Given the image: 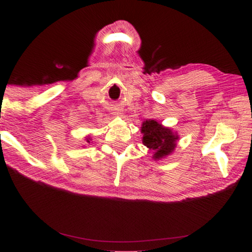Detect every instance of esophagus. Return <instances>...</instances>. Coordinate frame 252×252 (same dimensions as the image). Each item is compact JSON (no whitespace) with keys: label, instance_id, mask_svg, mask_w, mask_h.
<instances>
[{"label":"esophagus","instance_id":"1","mask_svg":"<svg viewBox=\"0 0 252 252\" xmlns=\"http://www.w3.org/2000/svg\"><path fill=\"white\" fill-rule=\"evenodd\" d=\"M114 114H121V112H120V111H116V112H113Z\"/></svg>","mask_w":252,"mask_h":252}]
</instances>
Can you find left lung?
I'll return each mask as SVG.
<instances>
[{"label":"left lung","mask_w":252,"mask_h":252,"mask_svg":"<svg viewBox=\"0 0 252 252\" xmlns=\"http://www.w3.org/2000/svg\"><path fill=\"white\" fill-rule=\"evenodd\" d=\"M141 131L143 133L142 142L144 146L155 151V159L159 160L169 156L176 148L178 135L173 134L171 130L163 127L155 120L144 121Z\"/></svg>","instance_id":"obj_1"}]
</instances>
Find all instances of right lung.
I'll use <instances>...</instances> for the list:
<instances>
[{
  "label": "right lung",
  "instance_id": "add662e5",
  "mask_svg": "<svg viewBox=\"0 0 252 252\" xmlns=\"http://www.w3.org/2000/svg\"><path fill=\"white\" fill-rule=\"evenodd\" d=\"M88 142H89V140H88Z\"/></svg>",
  "mask_w": 252,
  "mask_h": 252
}]
</instances>
